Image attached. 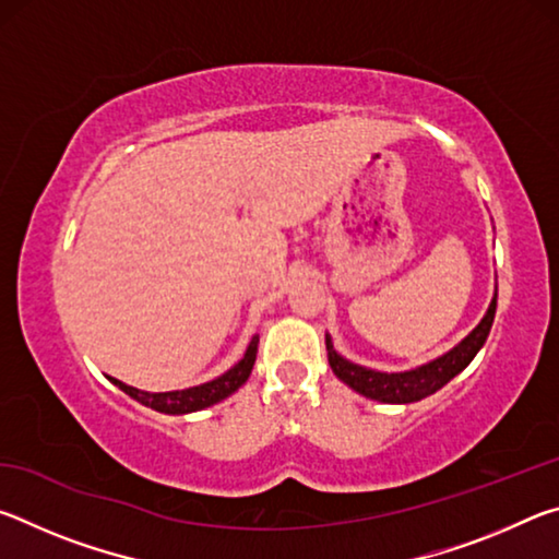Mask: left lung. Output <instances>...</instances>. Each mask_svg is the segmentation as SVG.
I'll return each mask as SVG.
<instances>
[{"label": "left lung", "instance_id": "1", "mask_svg": "<svg viewBox=\"0 0 559 559\" xmlns=\"http://www.w3.org/2000/svg\"><path fill=\"white\" fill-rule=\"evenodd\" d=\"M496 302H498V288H496L493 300H490L488 313L484 316V320H480V323L473 328L456 347L449 349L447 355L431 359V362L416 367V370H409V372L367 370V367L349 362V359H345L343 355H337L330 335H325L328 362L333 367L337 380H343L347 386H353V390L362 396H370V400L384 402V404L419 402L424 396L439 392L441 386L451 382L461 370H466L468 362L476 357L478 349L484 347L486 337L490 333V325H493V318H496Z\"/></svg>", "mask_w": 559, "mask_h": 559}]
</instances>
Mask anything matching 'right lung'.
Here are the masks:
<instances>
[{"label": "right lung", "instance_id": "obj_1", "mask_svg": "<svg viewBox=\"0 0 559 559\" xmlns=\"http://www.w3.org/2000/svg\"><path fill=\"white\" fill-rule=\"evenodd\" d=\"M257 349H259V335H253L249 347H246L243 357L231 367V370H226L222 377H216V380H212V382H204L200 386H189V390L143 392V390H135V386H130L120 380H112V377H110V382L120 386L126 394H130L132 400H138L140 404H145L155 412H165V414L200 412V409H206V406L226 400V396L234 394L246 380H249L253 362H257Z\"/></svg>", "mask_w": 559, "mask_h": 559}]
</instances>
